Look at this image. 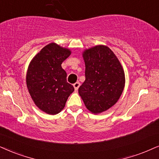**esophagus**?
Listing matches in <instances>:
<instances>
[{"instance_id": "1", "label": "esophagus", "mask_w": 159, "mask_h": 159, "mask_svg": "<svg viewBox=\"0 0 159 159\" xmlns=\"http://www.w3.org/2000/svg\"><path fill=\"white\" fill-rule=\"evenodd\" d=\"M80 85H81V84H80L79 82H76V83L73 84V86H74V88H75V91H77V90L78 89V88H79Z\"/></svg>"}]
</instances>
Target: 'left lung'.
Wrapping results in <instances>:
<instances>
[{
    "label": "left lung",
    "mask_w": 159,
    "mask_h": 159,
    "mask_svg": "<svg viewBox=\"0 0 159 159\" xmlns=\"http://www.w3.org/2000/svg\"><path fill=\"white\" fill-rule=\"evenodd\" d=\"M85 81L78 93L86 108L99 114L113 106L121 96L125 78L121 64L113 51L105 45L85 50Z\"/></svg>",
    "instance_id": "8db88e82"
}]
</instances>
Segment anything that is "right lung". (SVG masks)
Listing matches in <instances>:
<instances>
[{
	"label": "right lung",
	"mask_w": 159,
	"mask_h": 159,
	"mask_svg": "<svg viewBox=\"0 0 159 159\" xmlns=\"http://www.w3.org/2000/svg\"><path fill=\"white\" fill-rule=\"evenodd\" d=\"M71 54L56 43L46 45L30 62L26 74L28 89L36 106L48 114H56L65 108L74 87L67 82L61 64Z\"/></svg>",
	"instance_id": "1"
}]
</instances>
